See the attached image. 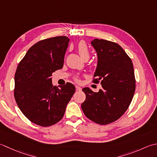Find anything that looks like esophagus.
I'll list each match as a JSON object with an SVG mask.
<instances>
[{
  "instance_id": "obj_1",
  "label": "esophagus",
  "mask_w": 157,
  "mask_h": 157,
  "mask_svg": "<svg viewBox=\"0 0 157 157\" xmlns=\"http://www.w3.org/2000/svg\"><path fill=\"white\" fill-rule=\"evenodd\" d=\"M75 87H76V91H81V87H80L79 86H78V85H76Z\"/></svg>"
}]
</instances>
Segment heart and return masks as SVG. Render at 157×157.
Returning a JSON list of instances; mask_svg holds the SVG:
<instances>
[{
	"instance_id": "obj_1",
	"label": "heart",
	"mask_w": 157,
	"mask_h": 157,
	"mask_svg": "<svg viewBox=\"0 0 157 157\" xmlns=\"http://www.w3.org/2000/svg\"><path fill=\"white\" fill-rule=\"evenodd\" d=\"M77 51L82 59L85 58V57H89V51L87 44L85 42L81 41L78 44Z\"/></svg>"
}]
</instances>
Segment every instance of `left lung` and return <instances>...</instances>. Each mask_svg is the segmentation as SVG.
Listing matches in <instances>:
<instances>
[{"label": "left lung", "mask_w": 157, "mask_h": 157, "mask_svg": "<svg viewBox=\"0 0 157 157\" xmlns=\"http://www.w3.org/2000/svg\"><path fill=\"white\" fill-rule=\"evenodd\" d=\"M91 45L96 51L98 64L94 82L100 81L102 89L94 92L82 89L86 99L82 110L89 119L100 124H107L119 119L125 113L136 89L132 59L119 44L95 38Z\"/></svg>", "instance_id": "8db88e82"}]
</instances>
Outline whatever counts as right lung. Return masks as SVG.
<instances>
[{"label": "right lung", "mask_w": 157, "mask_h": 157, "mask_svg": "<svg viewBox=\"0 0 157 157\" xmlns=\"http://www.w3.org/2000/svg\"><path fill=\"white\" fill-rule=\"evenodd\" d=\"M69 42L64 36L39 41L28 49L16 70V103L25 117L38 125L59 122L75 92L70 82L59 89L52 85V73L62 68Z\"/></svg>", "instance_id": "obj_1"}]
</instances>
